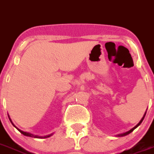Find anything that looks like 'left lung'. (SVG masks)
<instances>
[{"instance_id": "1", "label": "left lung", "mask_w": 154, "mask_h": 154, "mask_svg": "<svg viewBox=\"0 0 154 154\" xmlns=\"http://www.w3.org/2000/svg\"><path fill=\"white\" fill-rule=\"evenodd\" d=\"M145 116H146V113H145V115H144V116H143V119H142L140 120V122H139V123L137 124V125H136V126H135V127H133V129H130V130H129V131H128V132H126V133H123V134H119V136H126V135L129 134V133H132V132H133V131L135 129H136V128H137V127H138L139 125H140V124H141V122H143V119H144V117H145Z\"/></svg>"}]
</instances>
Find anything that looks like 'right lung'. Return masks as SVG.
Masks as SVG:
<instances>
[{
    "label": "right lung",
    "instance_id": "add662e5",
    "mask_svg": "<svg viewBox=\"0 0 154 154\" xmlns=\"http://www.w3.org/2000/svg\"><path fill=\"white\" fill-rule=\"evenodd\" d=\"M17 129H18V128H17ZM18 130L19 131V132L21 133V134L25 135V136H30V137H34V138H47V137H49V136H52V134H51V135H49V136H43V137H42V136H35V135L31 134V133H26V132H23V131L20 130V129H18Z\"/></svg>",
    "mask_w": 154,
    "mask_h": 154
}]
</instances>
